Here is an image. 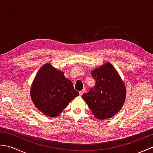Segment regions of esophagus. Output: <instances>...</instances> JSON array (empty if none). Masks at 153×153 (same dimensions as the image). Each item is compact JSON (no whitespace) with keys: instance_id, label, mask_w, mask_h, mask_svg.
<instances>
[{"instance_id":"1","label":"esophagus","mask_w":153,"mask_h":153,"mask_svg":"<svg viewBox=\"0 0 153 153\" xmlns=\"http://www.w3.org/2000/svg\"><path fill=\"white\" fill-rule=\"evenodd\" d=\"M86 92V88H84L82 91H79V95L80 96H82L83 95V93H85Z\"/></svg>"}]
</instances>
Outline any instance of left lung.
Returning <instances> with one entry per match:
<instances>
[{
  "mask_svg": "<svg viewBox=\"0 0 153 153\" xmlns=\"http://www.w3.org/2000/svg\"><path fill=\"white\" fill-rule=\"evenodd\" d=\"M95 86L82 95L93 114L99 120L112 118L121 110L126 97L124 82L110 62L91 71Z\"/></svg>",
  "mask_w": 153,
  "mask_h": 153,
  "instance_id": "8db88e82",
  "label": "left lung"
}]
</instances>
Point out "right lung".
<instances>
[{"label":"right lung","instance_id":"obj_1","mask_svg":"<svg viewBox=\"0 0 153 153\" xmlns=\"http://www.w3.org/2000/svg\"><path fill=\"white\" fill-rule=\"evenodd\" d=\"M35 107L47 116L55 117L63 111L71 100L79 95L64 72L49 63L39 70L30 89Z\"/></svg>","mask_w":153,"mask_h":153}]
</instances>
